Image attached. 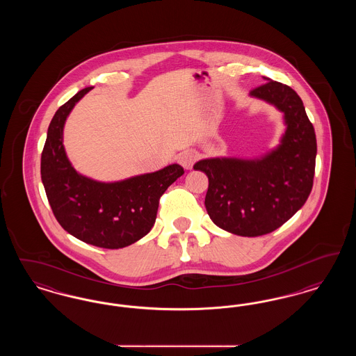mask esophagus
<instances>
[{
	"label": "esophagus",
	"instance_id": "34e87169",
	"mask_svg": "<svg viewBox=\"0 0 356 356\" xmlns=\"http://www.w3.org/2000/svg\"><path fill=\"white\" fill-rule=\"evenodd\" d=\"M197 160V154L192 151H186V152L179 154V164L184 168V170H191L192 165L195 164V161Z\"/></svg>",
	"mask_w": 356,
	"mask_h": 356
}]
</instances>
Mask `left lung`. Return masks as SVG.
<instances>
[{"mask_svg": "<svg viewBox=\"0 0 356 356\" xmlns=\"http://www.w3.org/2000/svg\"><path fill=\"white\" fill-rule=\"evenodd\" d=\"M264 80L250 96L284 115L277 147L254 159L211 157L193 165L208 176L204 204L211 220L238 236L277 229L305 205L314 183L316 136L303 102L288 85Z\"/></svg>", "mask_w": 356, "mask_h": 356, "instance_id": "1", "label": "left lung"}]
</instances>
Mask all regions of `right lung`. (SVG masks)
<instances>
[{
	"mask_svg": "<svg viewBox=\"0 0 356 356\" xmlns=\"http://www.w3.org/2000/svg\"><path fill=\"white\" fill-rule=\"evenodd\" d=\"M93 86L76 93L51 119L41 154V180L60 225L79 240L109 250L145 236L156 221L159 199L184 170L172 164L120 181H97L73 168L64 148V125Z\"/></svg>",
	"mask_w": 356,
	"mask_h": 356,
	"instance_id": "obj_1",
	"label": "right lung"
}]
</instances>
